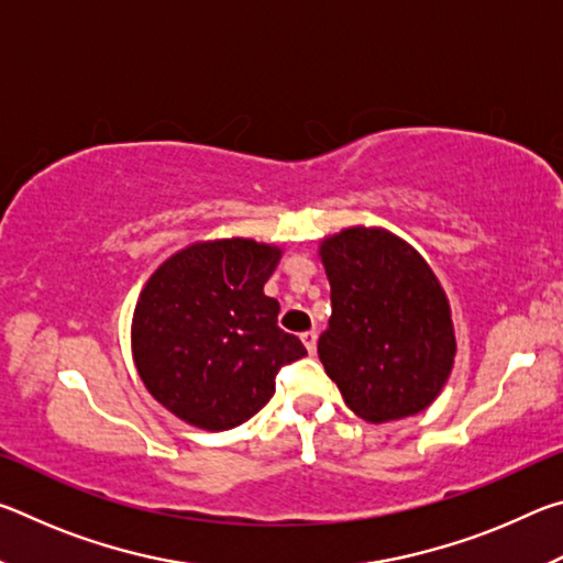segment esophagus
<instances>
[{"label": "esophagus", "mask_w": 563, "mask_h": 563, "mask_svg": "<svg viewBox=\"0 0 563 563\" xmlns=\"http://www.w3.org/2000/svg\"><path fill=\"white\" fill-rule=\"evenodd\" d=\"M302 342H305V347H308V352L312 355V352H316V347H318V332L316 330H308V332H302Z\"/></svg>", "instance_id": "34e87169"}]
</instances>
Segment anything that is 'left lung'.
Here are the masks:
<instances>
[{
	"mask_svg": "<svg viewBox=\"0 0 563 563\" xmlns=\"http://www.w3.org/2000/svg\"><path fill=\"white\" fill-rule=\"evenodd\" d=\"M332 316L318 340L325 373L367 422L412 417L452 373L456 340L440 280L385 228H345L320 243Z\"/></svg>",
	"mask_w": 563,
	"mask_h": 563,
	"instance_id": "obj_1",
	"label": "left lung"
}]
</instances>
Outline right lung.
I'll list each match as a JSON object with an SVG mask.
<instances>
[{"label": "right lung", "instance_id": "right-lung-1", "mask_svg": "<svg viewBox=\"0 0 563 563\" xmlns=\"http://www.w3.org/2000/svg\"><path fill=\"white\" fill-rule=\"evenodd\" d=\"M280 255L223 238L184 247L151 275L131 347L139 377L168 412L208 432L233 430L268 405L278 369L308 355L263 292Z\"/></svg>", "mask_w": 563, "mask_h": 563}]
</instances>
